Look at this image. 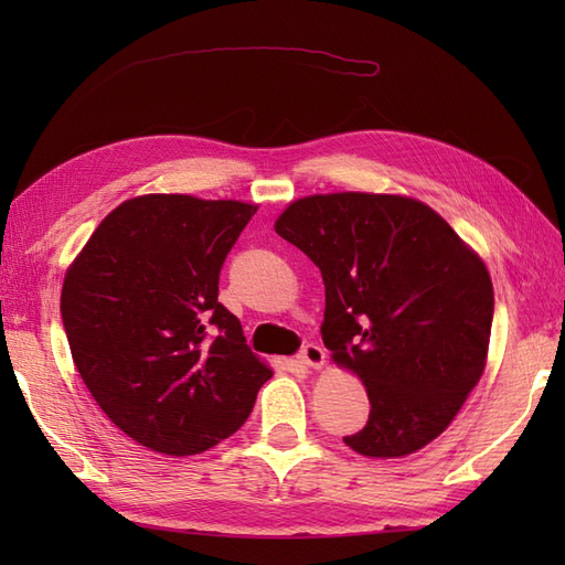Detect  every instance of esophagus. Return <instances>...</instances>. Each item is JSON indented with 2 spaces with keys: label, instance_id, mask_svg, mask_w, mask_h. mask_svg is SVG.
Wrapping results in <instances>:
<instances>
[{
  "label": "esophagus",
  "instance_id": "obj_1",
  "mask_svg": "<svg viewBox=\"0 0 565 565\" xmlns=\"http://www.w3.org/2000/svg\"><path fill=\"white\" fill-rule=\"evenodd\" d=\"M298 359H301V364L310 366V369H320L322 364H326V350H322L320 344H306L301 354H298Z\"/></svg>",
  "mask_w": 565,
  "mask_h": 565
}]
</instances>
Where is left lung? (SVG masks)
Instances as JSON below:
<instances>
[{
    "label": "left lung",
    "mask_w": 565,
    "mask_h": 565,
    "mask_svg": "<svg viewBox=\"0 0 565 565\" xmlns=\"http://www.w3.org/2000/svg\"><path fill=\"white\" fill-rule=\"evenodd\" d=\"M274 231L320 269L322 342L366 386L369 423L347 447L371 459L427 447L488 362L495 298L481 255L427 203L401 194L296 199Z\"/></svg>",
    "instance_id": "obj_1"
}]
</instances>
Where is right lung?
<instances>
[{
    "label": "right lung",
    "instance_id": "1",
    "mask_svg": "<svg viewBox=\"0 0 565 565\" xmlns=\"http://www.w3.org/2000/svg\"><path fill=\"white\" fill-rule=\"evenodd\" d=\"M257 203L146 194L116 206L70 264L72 362L111 423L167 456L245 425L271 366L218 303V274Z\"/></svg>",
    "mask_w": 565,
    "mask_h": 565
}]
</instances>
